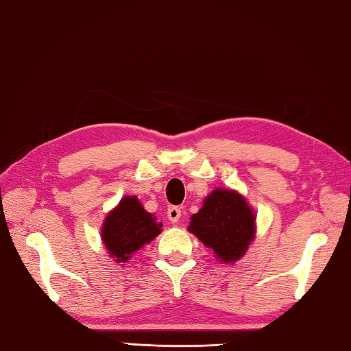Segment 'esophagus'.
Listing matches in <instances>:
<instances>
[{
  "label": "esophagus",
  "mask_w": 351,
  "mask_h": 351,
  "mask_svg": "<svg viewBox=\"0 0 351 351\" xmlns=\"http://www.w3.org/2000/svg\"><path fill=\"white\" fill-rule=\"evenodd\" d=\"M182 216V210L179 206H169L168 208V217L172 223L179 222V219Z\"/></svg>",
  "instance_id": "obj_1"
}]
</instances>
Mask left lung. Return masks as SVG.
Instances as JSON below:
<instances>
[{
	"instance_id": "1",
	"label": "left lung",
	"mask_w": 351,
	"mask_h": 351,
	"mask_svg": "<svg viewBox=\"0 0 351 351\" xmlns=\"http://www.w3.org/2000/svg\"><path fill=\"white\" fill-rule=\"evenodd\" d=\"M189 232L214 251L220 262L241 259L256 234V216L247 200L232 189H214L191 216Z\"/></svg>"
}]
</instances>
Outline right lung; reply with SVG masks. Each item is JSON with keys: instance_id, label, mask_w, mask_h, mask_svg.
Masks as SVG:
<instances>
[{"instance_id": "1", "label": "right lung", "mask_w": 351, "mask_h": 351, "mask_svg": "<svg viewBox=\"0 0 351 351\" xmlns=\"http://www.w3.org/2000/svg\"><path fill=\"white\" fill-rule=\"evenodd\" d=\"M156 220L151 213L145 211L135 195L123 197L101 226V241L110 257H114L117 263L131 259L135 251L162 232V223Z\"/></svg>"}]
</instances>
